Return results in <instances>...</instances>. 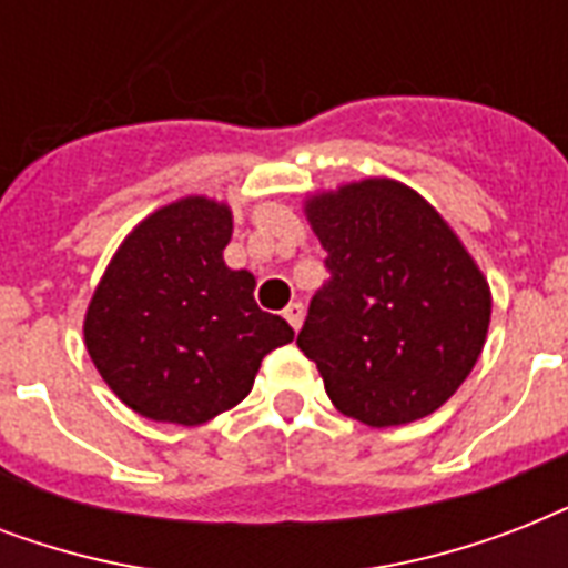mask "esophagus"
Wrapping results in <instances>:
<instances>
[{
  "label": "esophagus",
  "instance_id": "esophagus-1",
  "mask_svg": "<svg viewBox=\"0 0 568 568\" xmlns=\"http://www.w3.org/2000/svg\"><path fill=\"white\" fill-rule=\"evenodd\" d=\"M283 315H285V321H288V324H292V329H301L303 315H306V310H303V303L294 301V303H288V306H285Z\"/></svg>",
  "mask_w": 568,
  "mask_h": 568
}]
</instances>
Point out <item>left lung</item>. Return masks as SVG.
Here are the masks:
<instances>
[{
	"label": "left lung",
	"mask_w": 568,
	"mask_h": 568,
	"mask_svg": "<svg viewBox=\"0 0 568 568\" xmlns=\"http://www.w3.org/2000/svg\"><path fill=\"white\" fill-rule=\"evenodd\" d=\"M329 283L297 347L338 413L397 427L436 413L484 351L493 292L466 244L418 191L372 176L303 203Z\"/></svg>",
	"instance_id": "1"
}]
</instances>
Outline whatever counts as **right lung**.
<instances>
[{
  "mask_svg": "<svg viewBox=\"0 0 568 568\" xmlns=\"http://www.w3.org/2000/svg\"><path fill=\"white\" fill-rule=\"evenodd\" d=\"M230 239V205L182 196L129 232L93 288L84 347L111 392L150 422H212L294 338L256 306V276L223 262Z\"/></svg>",
  "mask_w": 568,
  "mask_h": 568,
  "instance_id": "obj_1",
  "label": "right lung"
}]
</instances>
